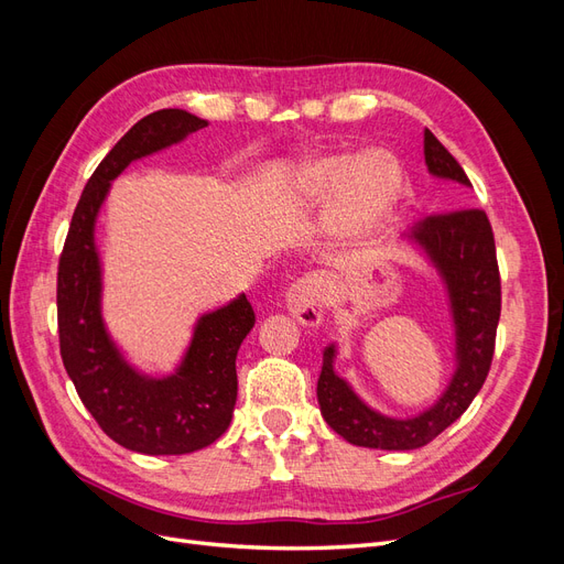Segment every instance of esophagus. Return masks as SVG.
Here are the masks:
<instances>
[{"instance_id":"34e87169","label":"esophagus","mask_w":564,"mask_h":564,"mask_svg":"<svg viewBox=\"0 0 564 564\" xmlns=\"http://www.w3.org/2000/svg\"><path fill=\"white\" fill-rule=\"evenodd\" d=\"M284 303L303 327H317L324 315V280L315 272L299 278L286 289Z\"/></svg>"}]
</instances>
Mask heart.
I'll return each instance as SVG.
<instances>
[{
    "instance_id": "b5f03b06",
    "label": "heart",
    "mask_w": 564,
    "mask_h": 564,
    "mask_svg": "<svg viewBox=\"0 0 564 564\" xmlns=\"http://www.w3.org/2000/svg\"><path fill=\"white\" fill-rule=\"evenodd\" d=\"M346 183L348 218L352 224H373L388 214L400 191V169L383 152H371L362 160L344 155L319 158L299 169L294 191L308 197H322Z\"/></svg>"
}]
</instances>
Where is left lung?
Instances as JSON below:
<instances>
[{"label": "left lung", "instance_id": "left-lung-1", "mask_svg": "<svg viewBox=\"0 0 564 564\" xmlns=\"http://www.w3.org/2000/svg\"><path fill=\"white\" fill-rule=\"evenodd\" d=\"M423 155L435 178L470 187L464 169L429 129L423 131ZM406 237L423 249L445 282L456 338V369L433 406L412 419H392L357 398L334 369L336 346L324 348L317 379L319 412L340 437L357 447L409 452L429 445L466 412L491 367L501 315V278L487 214L466 207L429 216Z\"/></svg>", "mask_w": 564, "mask_h": 564}]
</instances>
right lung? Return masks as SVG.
Here are the masks:
<instances>
[{
  "instance_id": "1",
  "label": "right lung",
  "mask_w": 564,
  "mask_h": 564,
  "mask_svg": "<svg viewBox=\"0 0 564 564\" xmlns=\"http://www.w3.org/2000/svg\"><path fill=\"white\" fill-rule=\"evenodd\" d=\"M204 127L207 119L178 108L135 122L84 187L58 263V336L67 377L108 437L148 456L191 454L228 431L237 400V350L256 317L240 294L197 319L191 346L172 373L148 377L131 367L110 338L100 308L104 268L94 237L96 218L110 183L131 162L181 143Z\"/></svg>"
}]
</instances>
